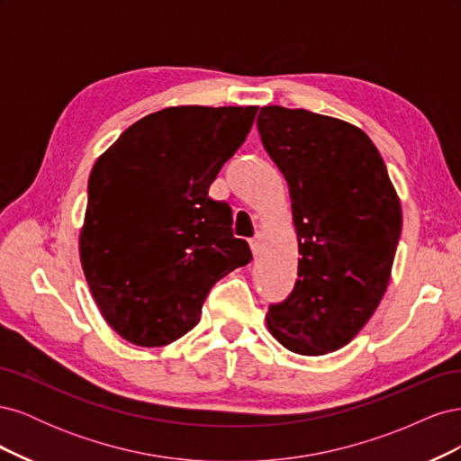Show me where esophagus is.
Masks as SVG:
<instances>
[{
  "instance_id": "34e87169",
  "label": "esophagus",
  "mask_w": 461,
  "mask_h": 461,
  "mask_svg": "<svg viewBox=\"0 0 461 461\" xmlns=\"http://www.w3.org/2000/svg\"><path fill=\"white\" fill-rule=\"evenodd\" d=\"M249 246H252L254 256H259L263 252V244H261V234H256L252 240H249Z\"/></svg>"
}]
</instances>
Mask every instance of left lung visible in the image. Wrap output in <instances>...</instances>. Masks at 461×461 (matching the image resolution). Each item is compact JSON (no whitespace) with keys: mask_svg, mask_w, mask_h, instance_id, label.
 <instances>
[{"mask_svg":"<svg viewBox=\"0 0 461 461\" xmlns=\"http://www.w3.org/2000/svg\"><path fill=\"white\" fill-rule=\"evenodd\" d=\"M258 131L285 175L298 234V281L269 305L286 350L323 356L346 346L390 281L402 209L384 161L354 124L281 105L261 107Z\"/></svg>","mask_w":461,"mask_h":461,"instance_id":"left-lung-1","label":"left lung"}]
</instances>
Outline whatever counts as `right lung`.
Here are the masks:
<instances>
[{"label": "right lung", "mask_w": 461, "mask_h": 461, "mask_svg": "<svg viewBox=\"0 0 461 461\" xmlns=\"http://www.w3.org/2000/svg\"><path fill=\"white\" fill-rule=\"evenodd\" d=\"M258 113L167 107L136 121L88 180L80 261L104 319L124 340L156 348L198 325L213 285L252 259L229 203L209 198L221 167Z\"/></svg>", "instance_id": "right-lung-1"}]
</instances>
